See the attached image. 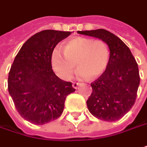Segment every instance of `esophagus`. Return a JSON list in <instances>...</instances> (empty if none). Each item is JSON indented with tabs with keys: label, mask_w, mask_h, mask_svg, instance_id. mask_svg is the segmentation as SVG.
Instances as JSON below:
<instances>
[{
	"label": "esophagus",
	"mask_w": 147,
	"mask_h": 147,
	"mask_svg": "<svg viewBox=\"0 0 147 147\" xmlns=\"http://www.w3.org/2000/svg\"><path fill=\"white\" fill-rule=\"evenodd\" d=\"M79 84H80L77 83V82H73V83H72V86H73L74 89H77V88H78Z\"/></svg>",
	"instance_id": "esophagus-1"
}]
</instances>
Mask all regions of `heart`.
<instances>
[{
	"mask_svg": "<svg viewBox=\"0 0 147 147\" xmlns=\"http://www.w3.org/2000/svg\"><path fill=\"white\" fill-rule=\"evenodd\" d=\"M110 61L108 45L101 40L77 36L66 41L63 52L55 49L52 53V66L59 77L67 80L73 75L76 63L78 76L95 79L102 75Z\"/></svg>",
	"mask_w": 147,
	"mask_h": 147,
	"instance_id": "heart-1",
	"label": "heart"
}]
</instances>
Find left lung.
I'll return each mask as SVG.
<instances>
[{
  "mask_svg": "<svg viewBox=\"0 0 147 147\" xmlns=\"http://www.w3.org/2000/svg\"><path fill=\"white\" fill-rule=\"evenodd\" d=\"M77 32L101 39L110 49L107 68L91 83L93 92L87 100L89 112L105 121L121 119L133 107L137 98L140 76L135 58L118 36L105 29Z\"/></svg>",
  "mask_w": 147,
  "mask_h": 147,
  "instance_id": "obj_1",
  "label": "left lung"
}]
</instances>
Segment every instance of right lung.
Instances as JSON below:
<instances>
[{"label": "right lung", "mask_w": 147, "mask_h": 147, "mask_svg": "<svg viewBox=\"0 0 147 147\" xmlns=\"http://www.w3.org/2000/svg\"><path fill=\"white\" fill-rule=\"evenodd\" d=\"M71 32L44 30L23 44L13 60L8 77V89L18 112L34 124H45L62 115L71 82L55 75L51 58L58 42Z\"/></svg>", "instance_id": "1"}]
</instances>
